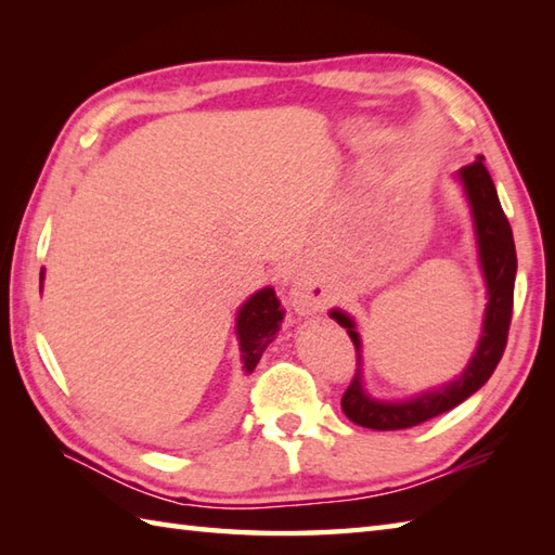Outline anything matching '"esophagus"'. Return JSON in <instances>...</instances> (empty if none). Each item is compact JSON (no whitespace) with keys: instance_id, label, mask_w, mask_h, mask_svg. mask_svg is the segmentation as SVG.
Masks as SVG:
<instances>
[{"instance_id":"esophagus-1","label":"esophagus","mask_w":555,"mask_h":555,"mask_svg":"<svg viewBox=\"0 0 555 555\" xmlns=\"http://www.w3.org/2000/svg\"><path fill=\"white\" fill-rule=\"evenodd\" d=\"M291 305L298 312H320L326 305V293L322 284H317V279L298 271L291 281Z\"/></svg>"}]
</instances>
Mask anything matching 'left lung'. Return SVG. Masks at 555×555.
<instances>
[{"label":"left lung","mask_w":555,"mask_h":555,"mask_svg":"<svg viewBox=\"0 0 555 555\" xmlns=\"http://www.w3.org/2000/svg\"><path fill=\"white\" fill-rule=\"evenodd\" d=\"M460 179H463L469 203H473L481 267H485L489 286V308L479 348L457 382L441 386L439 391L422 393L415 400H408V403H376V400L367 398L360 384V338L356 324H352L348 314L334 310L332 317L340 326L348 328L352 346L358 350V372L352 374L344 398H340V408H344L346 417L360 424V427L376 431H396L417 427L422 422L439 417L443 412L463 403L475 391H479L489 382V376L499 367L503 358L513 320V291L517 271L513 229L499 203L496 185H493L487 171L485 157L479 155L473 164H467L460 171Z\"/></svg>","instance_id":"obj_1"}]
</instances>
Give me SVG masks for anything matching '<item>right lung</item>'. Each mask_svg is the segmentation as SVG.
<instances>
[{
  "label": "right lung",
  "mask_w": 555,
  "mask_h": 555,
  "mask_svg": "<svg viewBox=\"0 0 555 555\" xmlns=\"http://www.w3.org/2000/svg\"><path fill=\"white\" fill-rule=\"evenodd\" d=\"M281 317H284V312H281L279 300L271 288L255 293V296L243 305V310L238 312V326H235V332H238V338H241L245 372H253L257 367L264 348L271 344V338H274V334L279 332Z\"/></svg>",
  "instance_id": "obj_1"
}]
</instances>
